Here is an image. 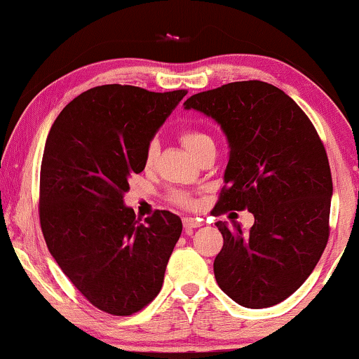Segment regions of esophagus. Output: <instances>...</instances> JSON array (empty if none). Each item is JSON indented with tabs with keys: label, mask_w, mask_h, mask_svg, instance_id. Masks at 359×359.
I'll use <instances>...</instances> for the list:
<instances>
[{
	"label": "esophagus",
	"mask_w": 359,
	"mask_h": 359,
	"mask_svg": "<svg viewBox=\"0 0 359 359\" xmlns=\"http://www.w3.org/2000/svg\"><path fill=\"white\" fill-rule=\"evenodd\" d=\"M183 226H184V229H187V231H191V229L201 226V221L194 219V218H184L183 219Z\"/></svg>",
	"instance_id": "esophagus-1"
}]
</instances>
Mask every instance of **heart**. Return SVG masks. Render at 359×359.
Returning <instances> with one entry per match:
<instances>
[{"label":"heart","mask_w":359,"mask_h":359,"mask_svg":"<svg viewBox=\"0 0 359 359\" xmlns=\"http://www.w3.org/2000/svg\"><path fill=\"white\" fill-rule=\"evenodd\" d=\"M181 143L184 144V148L188 149L193 156H196L203 148L208 144H213V140L206 135V133L198 131V130H188L181 133ZM158 156V141L153 140L151 143L146 146L144 151V166H151L154 159ZM175 203H178L181 206H191L193 203L187 194H175Z\"/></svg>","instance_id":"1"}]
</instances>
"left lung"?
I'll return each mask as SVG.
<instances>
[{
  "label": "left lung",
  "instance_id": "left-lung-1",
  "mask_svg": "<svg viewBox=\"0 0 359 359\" xmlns=\"http://www.w3.org/2000/svg\"><path fill=\"white\" fill-rule=\"evenodd\" d=\"M215 119L228 140L224 187L216 213L248 210V233L218 221L223 248L218 286L245 308L291 296L315 269L330 236L333 181L320 136L285 91L264 81L228 83L184 101Z\"/></svg>",
  "mask_w": 359,
  "mask_h": 359
}]
</instances>
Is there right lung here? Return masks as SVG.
Returning a JSON list of instances; mask_svg holds the SVG:
<instances>
[{
  "label": "right lung",
  "mask_w": 359,
  "mask_h": 359,
  "mask_svg": "<svg viewBox=\"0 0 359 359\" xmlns=\"http://www.w3.org/2000/svg\"><path fill=\"white\" fill-rule=\"evenodd\" d=\"M188 91L91 88L53 123L39 180V221L57 266L101 311L128 316L156 298L183 223L156 211L144 223L125 205L131 175Z\"/></svg>",
  "instance_id": "add662e5"
}]
</instances>
